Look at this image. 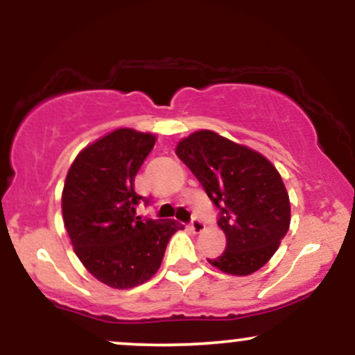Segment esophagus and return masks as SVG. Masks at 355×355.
I'll list each match as a JSON object with an SVG mask.
<instances>
[{
  "mask_svg": "<svg viewBox=\"0 0 355 355\" xmlns=\"http://www.w3.org/2000/svg\"><path fill=\"white\" fill-rule=\"evenodd\" d=\"M190 229L193 234H200V232L205 229V222H203L198 215H193V217H191V222H190Z\"/></svg>",
  "mask_w": 355,
  "mask_h": 355,
  "instance_id": "1",
  "label": "esophagus"
}]
</instances>
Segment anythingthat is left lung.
<instances>
[{"mask_svg": "<svg viewBox=\"0 0 355 355\" xmlns=\"http://www.w3.org/2000/svg\"><path fill=\"white\" fill-rule=\"evenodd\" d=\"M177 155L217 207L227 237L225 252L209 262L232 275L266 266L291 225V202L275 166L210 130L183 138Z\"/></svg>", "mask_w": 355, "mask_h": 355, "instance_id": "1", "label": "left lung"}]
</instances>
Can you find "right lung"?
Wrapping results in <instances>:
<instances>
[{"label":"right lung","instance_id":"1","mask_svg":"<svg viewBox=\"0 0 355 355\" xmlns=\"http://www.w3.org/2000/svg\"><path fill=\"white\" fill-rule=\"evenodd\" d=\"M155 137L120 128L75 158L64 180L61 210L76 255L87 270L113 288H132L160 268L175 220L137 217L150 198L135 191V175Z\"/></svg>","mask_w":355,"mask_h":355}]
</instances>
